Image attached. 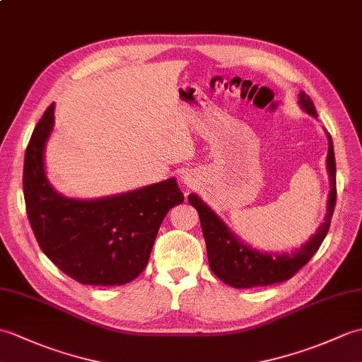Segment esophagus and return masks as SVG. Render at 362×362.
<instances>
[{"label": "esophagus", "instance_id": "esophagus-1", "mask_svg": "<svg viewBox=\"0 0 362 362\" xmlns=\"http://www.w3.org/2000/svg\"><path fill=\"white\" fill-rule=\"evenodd\" d=\"M182 183L185 185L187 188H191L192 185H194V179H192V175H189L188 173L182 175Z\"/></svg>", "mask_w": 362, "mask_h": 362}]
</instances>
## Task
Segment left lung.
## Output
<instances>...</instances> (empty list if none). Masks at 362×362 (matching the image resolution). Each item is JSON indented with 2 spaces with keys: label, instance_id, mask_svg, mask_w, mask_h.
<instances>
[{
  "label": "left lung",
  "instance_id": "obj_1",
  "mask_svg": "<svg viewBox=\"0 0 362 362\" xmlns=\"http://www.w3.org/2000/svg\"><path fill=\"white\" fill-rule=\"evenodd\" d=\"M299 107L302 111L317 119L316 109L312 100L304 90L299 92ZM329 153H327V174L330 180L329 200H327V211L324 222L317 226L316 233L299 248L291 250L290 253H273V251L257 250L243 242L222 217L214 209L205 204L200 196L191 192L188 196L189 205L194 206L200 217L202 233H204L208 262L211 272L225 284L234 288H251L264 287L276 282H284L299 272L321 247L327 233L330 228L332 216L336 205V163L333 141L329 132Z\"/></svg>",
  "mask_w": 362,
  "mask_h": 362
}]
</instances>
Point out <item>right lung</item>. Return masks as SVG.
Masks as SVG:
<instances>
[{"instance_id":"obj_1","label":"right lung","mask_w":362,"mask_h":362,"mask_svg":"<svg viewBox=\"0 0 362 362\" xmlns=\"http://www.w3.org/2000/svg\"><path fill=\"white\" fill-rule=\"evenodd\" d=\"M50 105L24 156V200L41 251L83 285H123L145 270L168 211L185 200L175 177L119 194L80 199L47 179L45 151L55 124Z\"/></svg>"}]
</instances>
